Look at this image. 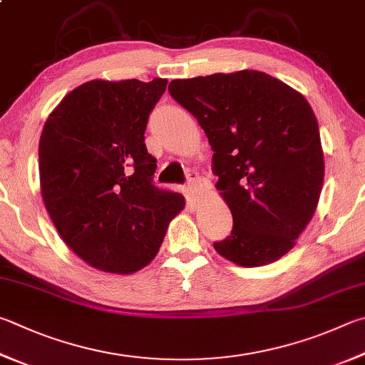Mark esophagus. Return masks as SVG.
<instances>
[{
  "label": "esophagus",
  "instance_id": "obj_1",
  "mask_svg": "<svg viewBox=\"0 0 365 365\" xmlns=\"http://www.w3.org/2000/svg\"><path fill=\"white\" fill-rule=\"evenodd\" d=\"M201 187V177L196 174V172H190L188 178H187V193L188 196L193 200V197L197 195V190Z\"/></svg>",
  "mask_w": 365,
  "mask_h": 365
}]
</instances>
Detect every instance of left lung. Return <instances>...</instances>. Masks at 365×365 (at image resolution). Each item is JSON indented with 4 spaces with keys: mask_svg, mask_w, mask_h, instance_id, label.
Returning <instances> with one entry per match:
<instances>
[{
    "mask_svg": "<svg viewBox=\"0 0 365 365\" xmlns=\"http://www.w3.org/2000/svg\"><path fill=\"white\" fill-rule=\"evenodd\" d=\"M169 94L209 138L233 230L215 250L241 267L281 258L313 217L324 180L317 119L300 92L263 71L174 79Z\"/></svg>",
    "mask_w": 365,
    "mask_h": 365,
    "instance_id": "left-lung-1",
    "label": "left lung"
}]
</instances>
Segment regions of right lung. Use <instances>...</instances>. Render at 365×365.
<instances>
[{"instance_id":"obj_1","label":"right lung","mask_w":365,"mask_h":365,"mask_svg":"<svg viewBox=\"0 0 365 365\" xmlns=\"http://www.w3.org/2000/svg\"><path fill=\"white\" fill-rule=\"evenodd\" d=\"M168 81H88L57 105L39 138L46 210L63 242L86 263L129 274L153 260L180 193L153 183L145 145L150 113Z\"/></svg>"}]
</instances>
